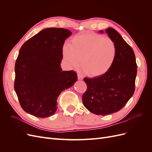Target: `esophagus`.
<instances>
[{
    "label": "esophagus",
    "instance_id": "34e87169",
    "mask_svg": "<svg viewBox=\"0 0 152 152\" xmlns=\"http://www.w3.org/2000/svg\"><path fill=\"white\" fill-rule=\"evenodd\" d=\"M77 76H78V79H79V80H82V79H83V78L82 77V76H81L80 74H78V75H77Z\"/></svg>",
    "mask_w": 152,
    "mask_h": 152
}]
</instances>
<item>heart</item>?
I'll list each match as a JSON object with an SVG mask.
<instances>
[{
    "mask_svg": "<svg viewBox=\"0 0 152 152\" xmlns=\"http://www.w3.org/2000/svg\"><path fill=\"white\" fill-rule=\"evenodd\" d=\"M117 55V45L109 37L96 33L77 35L71 39L70 47L63 49V57L71 68L81 66L87 75L98 77L113 66Z\"/></svg>",
    "mask_w": 152,
    "mask_h": 152,
    "instance_id": "heart-1",
    "label": "heart"
}]
</instances>
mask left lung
Here are the masks:
<instances>
[{"label": "left lung", "instance_id": "obj_1", "mask_svg": "<svg viewBox=\"0 0 152 152\" xmlns=\"http://www.w3.org/2000/svg\"><path fill=\"white\" fill-rule=\"evenodd\" d=\"M99 32L104 33L102 30ZM105 32L117 45L116 60L104 75L84 78L87 88L82 95L84 107L98 115L117 112L126 105L134 93L137 74L135 54L132 48L111 27Z\"/></svg>", "mask_w": 152, "mask_h": 152}]
</instances>
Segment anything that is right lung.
Listing matches in <instances>:
<instances>
[{
	"instance_id": "1",
	"label": "right lung",
	"mask_w": 152,
	"mask_h": 152,
	"mask_svg": "<svg viewBox=\"0 0 152 152\" xmlns=\"http://www.w3.org/2000/svg\"><path fill=\"white\" fill-rule=\"evenodd\" d=\"M71 35L65 28H45L20 50L15 90L21 108L31 115L45 118L54 115L59 95L77 80L75 72L62 71L60 66L63 44Z\"/></svg>"
}]
</instances>
